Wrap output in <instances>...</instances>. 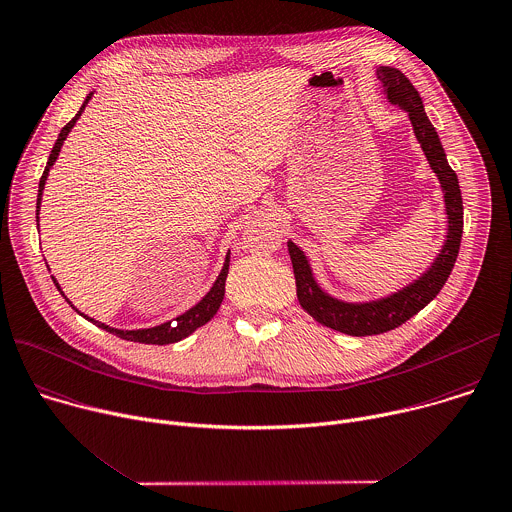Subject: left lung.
I'll list each match as a JSON object with an SVG mask.
<instances>
[{
    "mask_svg": "<svg viewBox=\"0 0 512 512\" xmlns=\"http://www.w3.org/2000/svg\"><path fill=\"white\" fill-rule=\"evenodd\" d=\"M376 78L382 84L386 100L408 114L414 136L440 183L446 211V235L436 257L416 279L384 297L370 301H346L327 293L317 283L305 251L291 239L287 241L299 305L321 325L348 335H376L390 331L424 309L440 293L446 279L450 277L462 239L464 211L458 177L448 164L440 136L426 116L418 90L398 68L392 66L376 68Z\"/></svg>",
    "mask_w": 512,
    "mask_h": 512,
    "instance_id": "obj_1",
    "label": "left lung"
}]
</instances>
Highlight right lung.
I'll return each mask as SVG.
<instances>
[{"label": "right lung", "instance_id": "obj_1", "mask_svg": "<svg viewBox=\"0 0 512 512\" xmlns=\"http://www.w3.org/2000/svg\"><path fill=\"white\" fill-rule=\"evenodd\" d=\"M92 96H94V92H90V94L86 96V100H84V104L80 106L78 114L60 130L58 140H56V144H54V148H52V152H50V156H48V164H46V168H44V175H42L40 187H38V201H36V223H38V225H40V217H38V215H40V207H42V193H44V187H46V181H48V175H50V168L54 166V162H56V158H58V154H60V150H62L64 140L68 138L70 130L76 126L78 118L82 116V112H84V108L88 106V102H90ZM229 261H231V251H227L223 269H221L219 277L215 279L213 287L207 291V295H205L199 303H195L191 309H187L185 313L177 315L175 319L164 321V323L154 325V327H144V329H118V327H110V325H106V323H102V321H96L94 317H88V315L80 313V311L74 307V303L66 297V293L62 291L60 283H58L54 277H52V281H54V285L58 287V291L64 295V299L70 303L72 309H76L84 319H88V321H92L94 325L106 329L108 333H114V335L126 339V342L152 344V346H166V344L181 342V339L189 337L195 329H199L201 325H205L207 321L213 319V315L217 313V309L221 307V301H223V297H225V279H227V273H229Z\"/></svg>", "mask_w": 512, "mask_h": 512}]
</instances>
